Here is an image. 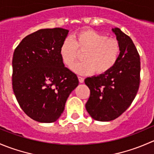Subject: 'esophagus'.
<instances>
[{
    "mask_svg": "<svg viewBox=\"0 0 154 154\" xmlns=\"http://www.w3.org/2000/svg\"><path fill=\"white\" fill-rule=\"evenodd\" d=\"M78 78H79V81H80V83H83V82H84V78H83V77H78Z\"/></svg>",
    "mask_w": 154,
    "mask_h": 154,
    "instance_id": "obj_1",
    "label": "esophagus"
}]
</instances>
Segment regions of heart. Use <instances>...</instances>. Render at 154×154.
I'll use <instances>...</instances> for the list:
<instances>
[{
  "mask_svg": "<svg viewBox=\"0 0 154 154\" xmlns=\"http://www.w3.org/2000/svg\"><path fill=\"white\" fill-rule=\"evenodd\" d=\"M79 52H84L80 62L71 69L80 75H88L96 71L97 74L106 73L115 66L120 56V44L116 38L91 29L80 31L63 41L60 54L66 66L74 64Z\"/></svg>",
  "mask_w": 154,
  "mask_h": 154,
  "instance_id": "b5f03b06",
  "label": "heart"
}]
</instances>
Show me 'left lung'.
<instances>
[{
	"mask_svg": "<svg viewBox=\"0 0 154 154\" xmlns=\"http://www.w3.org/2000/svg\"><path fill=\"white\" fill-rule=\"evenodd\" d=\"M121 53L115 66L103 74L87 77L90 89L86 109L93 119L109 122L127 109L136 97L140 83V57L131 38L119 28H112Z\"/></svg>",
	"mask_w": 154,
	"mask_h": 154,
	"instance_id": "8db88e82",
	"label": "left lung"
}]
</instances>
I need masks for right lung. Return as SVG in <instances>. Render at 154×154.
I'll list each match as a JSON object with an SVG mask.
<instances>
[{"label": "right lung", "mask_w": 154, "mask_h": 154, "mask_svg": "<svg viewBox=\"0 0 154 154\" xmlns=\"http://www.w3.org/2000/svg\"><path fill=\"white\" fill-rule=\"evenodd\" d=\"M68 34V29L60 27L38 29L23 38L14 51V94L23 111L38 122H56L79 84L60 54Z\"/></svg>", "instance_id": "add662e5"}]
</instances>
